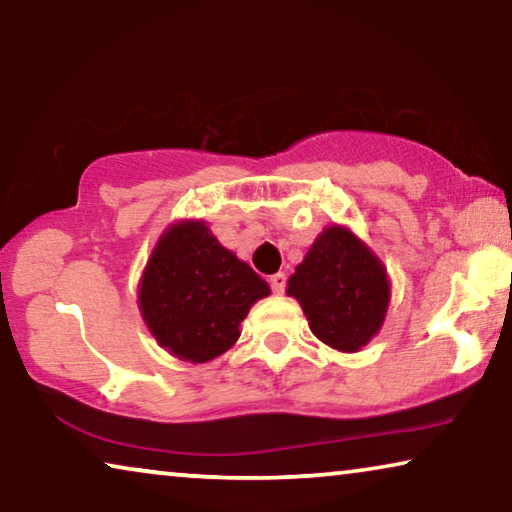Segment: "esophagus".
<instances>
[{"label": "esophagus", "mask_w": 512, "mask_h": 512, "mask_svg": "<svg viewBox=\"0 0 512 512\" xmlns=\"http://www.w3.org/2000/svg\"><path fill=\"white\" fill-rule=\"evenodd\" d=\"M269 282H271L273 292L282 294V292H285V287H287V276L282 271H278V273H273V276L269 278Z\"/></svg>", "instance_id": "esophagus-1"}]
</instances>
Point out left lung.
I'll list each match as a JSON object with an SVG mask.
<instances>
[{
  "instance_id": "left-lung-1",
  "label": "left lung",
  "mask_w": 512,
  "mask_h": 512,
  "mask_svg": "<svg viewBox=\"0 0 512 512\" xmlns=\"http://www.w3.org/2000/svg\"><path fill=\"white\" fill-rule=\"evenodd\" d=\"M310 331L340 352H358L381 329L388 308V278L379 259L345 227L317 236L287 282Z\"/></svg>"
}]
</instances>
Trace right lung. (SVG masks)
Returning <instances> with one entry per match:
<instances>
[{"instance_id": "1", "label": "right lung", "mask_w": 512, "mask_h": 512, "mask_svg": "<svg viewBox=\"0 0 512 512\" xmlns=\"http://www.w3.org/2000/svg\"><path fill=\"white\" fill-rule=\"evenodd\" d=\"M271 289L204 223H179L160 236L140 282V310L160 347L207 363L239 340L250 305Z\"/></svg>"}]
</instances>
